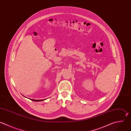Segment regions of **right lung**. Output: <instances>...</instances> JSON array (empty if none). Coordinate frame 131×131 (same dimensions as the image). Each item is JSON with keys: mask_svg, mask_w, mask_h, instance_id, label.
Here are the masks:
<instances>
[{"mask_svg": "<svg viewBox=\"0 0 131 131\" xmlns=\"http://www.w3.org/2000/svg\"><path fill=\"white\" fill-rule=\"evenodd\" d=\"M30 99L32 101H43V100H45V99H41V100H35V99Z\"/></svg>", "mask_w": 131, "mask_h": 131, "instance_id": "1", "label": "right lung"}]
</instances>
